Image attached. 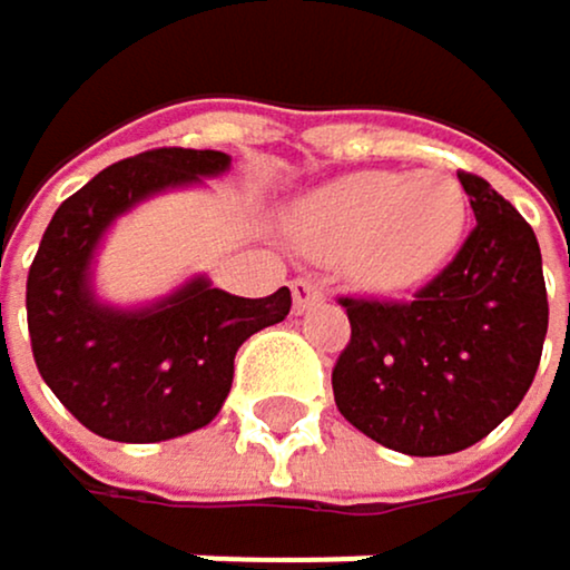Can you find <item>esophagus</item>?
Returning <instances> with one entry per match:
<instances>
[{
	"label": "esophagus",
	"mask_w": 570,
	"mask_h": 570,
	"mask_svg": "<svg viewBox=\"0 0 570 570\" xmlns=\"http://www.w3.org/2000/svg\"><path fill=\"white\" fill-rule=\"evenodd\" d=\"M292 302H295V313H306L323 302V288L313 278H295L292 282Z\"/></svg>",
	"instance_id": "obj_1"
}]
</instances>
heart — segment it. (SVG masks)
Listing matches in <instances>:
<instances>
[{"label":"heart","mask_w":570,"mask_h":570,"mask_svg":"<svg viewBox=\"0 0 570 570\" xmlns=\"http://www.w3.org/2000/svg\"><path fill=\"white\" fill-rule=\"evenodd\" d=\"M464 188L448 171H357L298 203L295 240L316 261H344L371 288H409L458 250Z\"/></svg>","instance_id":"b5f03b06"}]
</instances>
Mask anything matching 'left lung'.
I'll return each instance as SVG.
<instances>
[{"label": "left lung", "mask_w": 570, "mask_h": 570, "mask_svg": "<svg viewBox=\"0 0 570 570\" xmlns=\"http://www.w3.org/2000/svg\"><path fill=\"white\" fill-rule=\"evenodd\" d=\"M474 229L409 302L341 298L351 341L333 399L364 436L399 454H458L489 436L533 385L547 288L533 226L478 175L458 171Z\"/></svg>", "instance_id": "left-lung-1"}]
</instances>
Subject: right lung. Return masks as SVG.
<instances>
[{
	"label": "right lung",
	"mask_w": 570,
	"mask_h": 570,
	"mask_svg": "<svg viewBox=\"0 0 570 570\" xmlns=\"http://www.w3.org/2000/svg\"><path fill=\"white\" fill-rule=\"evenodd\" d=\"M226 168L223 150H144L99 171L43 229L27 275L33 361L68 413L106 440L157 443L213 423L240 344L292 309L288 288L240 298L206 278L144 309L102 306L92 292V257L116 216Z\"/></svg>",
	"instance_id": "1"
}]
</instances>
